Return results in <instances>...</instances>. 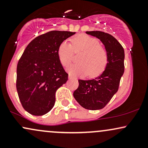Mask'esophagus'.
Listing matches in <instances>:
<instances>
[{
  "label": "esophagus",
  "mask_w": 148,
  "mask_h": 148,
  "mask_svg": "<svg viewBox=\"0 0 148 148\" xmlns=\"http://www.w3.org/2000/svg\"><path fill=\"white\" fill-rule=\"evenodd\" d=\"M72 79V76L71 75H69V79Z\"/></svg>",
  "instance_id": "1"
}]
</instances>
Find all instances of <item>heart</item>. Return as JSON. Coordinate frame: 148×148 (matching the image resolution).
<instances>
[{
  "label": "heart",
  "mask_w": 148,
  "mask_h": 148,
  "mask_svg": "<svg viewBox=\"0 0 148 148\" xmlns=\"http://www.w3.org/2000/svg\"><path fill=\"white\" fill-rule=\"evenodd\" d=\"M71 45L67 41L61 42L58 49V56L63 67H67L72 61L73 51L80 52L78 63L72 64L67 68L69 74L73 76H96L106 68L108 62L107 53L95 37L81 34L72 37Z\"/></svg>",
  "instance_id": "obj_1"
}]
</instances>
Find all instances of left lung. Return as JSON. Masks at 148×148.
Here are the masks:
<instances>
[{"mask_svg":"<svg viewBox=\"0 0 148 148\" xmlns=\"http://www.w3.org/2000/svg\"><path fill=\"white\" fill-rule=\"evenodd\" d=\"M96 37L104 45L108 62L102 74L90 80H79V87L74 97L86 109L95 111L103 108L118 90L125 71V51L114 37L101 31H86Z\"/></svg>","mask_w":148,"mask_h":148,"instance_id":"left-lung-1","label":"left lung"}]
</instances>
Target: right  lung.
<instances>
[{"mask_svg":"<svg viewBox=\"0 0 148 148\" xmlns=\"http://www.w3.org/2000/svg\"><path fill=\"white\" fill-rule=\"evenodd\" d=\"M75 33L53 30L35 37L18 60L16 90L22 106L31 115H45L55 104L56 92L68 79L58 49Z\"/></svg>","mask_w":148,"mask_h":148,"instance_id":"right-lung-1","label":"right lung"}]
</instances>
